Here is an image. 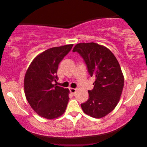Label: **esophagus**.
<instances>
[{"mask_svg": "<svg viewBox=\"0 0 147 147\" xmlns=\"http://www.w3.org/2000/svg\"><path fill=\"white\" fill-rule=\"evenodd\" d=\"M69 91H70V92L72 94H75V92H76V91H77V89L76 88H69Z\"/></svg>", "mask_w": 147, "mask_h": 147, "instance_id": "esophagus-1", "label": "esophagus"}]
</instances>
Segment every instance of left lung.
I'll list each match as a JSON object with an SVG mask.
<instances>
[{"instance_id": "8db88e82", "label": "left lung", "mask_w": 147, "mask_h": 147, "mask_svg": "<svg viewBox=\"0 0 147 147\" xmlns=\"http://www.w3.org/2000/svg\"><path fill=\"white\" fill-rule=\"evenodd\" d=\"M72 52L82 56L94 88L88 90L89 98L81 108L85 114L95 119L105 117L116 108L124 85V77L117 59L111 51L94 42L77 44Z\"/></svg>"}]
</instances>
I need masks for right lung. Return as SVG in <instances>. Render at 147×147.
I'll use <instances>...</instances> for the list:
<instances>
[{
  "mask_svg": "<svg viewBox=\"0 0 147 147\" xmlns=\"http://www.w3.org/2000/svg\"><path fill=\"white\" fill-rule=\"evenodd\" d=\"M73 45L52 47L36 57L24 77V93L31 108L41 117L55 119L65 113L69 90L54 84L58 65Z\"/></svg>",
  "mask_w": 147,
  "mask_h": 147,
  "instance_id": "right-lung-1",
  "label": "right lung"
}]
</instances>
